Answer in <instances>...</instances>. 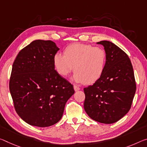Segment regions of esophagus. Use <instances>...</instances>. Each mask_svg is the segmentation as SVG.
<instances>
[{
	"mask_svg": "<svg viewBox=\"0 0 147 147\" xmlns=\"http://www.w3.org/2000/svg\"><path fill=\"white\" fill-rule=\"evenodd\" d=\"M74 91H75V92H77V91H79L80 90V88L78 87V86H76V85H74Z\"/></svg>",
	"mask_w": 147,
	"mask_h": 147,
	"instance_id": "obj_1",
	"label": "esophagus"
}]
</instances>
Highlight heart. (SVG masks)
<instances>
[{
  "instance_id": "b5f03b06",
  "label": "heart",
  "mask_w": 147,
  "mask_h": 147,
  "mask_svg": "<svg viewBox=\"0 0 147 147\" xmlns=\"http://www.w3.org/2000/svg\"><path fill=\"white\" fill-rule=\"evenodd\" d=\"M107 53L103 48L91 44L74 43L67 46L63 55L57 53L53 57V64L58 74L67 76L75 71L72 80L76 83L94 84L104 73Z\"/></svg>"
}]
</instances>
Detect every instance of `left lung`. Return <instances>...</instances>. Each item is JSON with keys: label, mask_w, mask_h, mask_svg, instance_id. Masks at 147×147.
I'll list each match as a JSON object with an SVG mask.
<instances>
[{"label": "left lung", "mask_w": 147, "mask_h": 147, "mask_svg": "<svg viewBox=\"0 0 147 147\" xmlns=\"http://www.w3.org/2000/svg\"><path fill=\"white\" fill-rule=\"evenodd\" d=\"M104 46L107 63L104 73L92 86L84 88L86 113L95 121L113 124L129 111L136 91L134 69L128 55L110 41Z\"/></svg>", "instance_id": "8db88e82"}]
</instances>
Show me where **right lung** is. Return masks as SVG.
Instances as JSON below:
<instances>
[{"instance_id":"right-lung-1","label":"right lung","mask_w":147,"mask_h":147,"mask_svg":"<svg viewBox=\"0 0 147 147\" xmlns=\"http://www.w3.org/2000/svg\"><path fill=\"white\" fill-rule=\"evenodd\" d=\"M59 48L52 40L32 41L18 53L9 83L14 108L25 122L48 127L61 120L73 86L55 70Z\"/></svg>"}]
</instances>
